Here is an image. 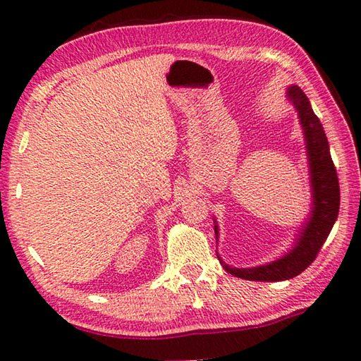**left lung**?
Returning <instances> with one entry per match:
<instances>
[{"instance_id": "8db88e82", "label": "left lung", "mask_w": 361, "mask_h": 361, "mask_svg": "<svg viewBox=\"0 0 361 361\" xmlns=\"http://www.w3.org/2000/svg\"><path fill=\"white\" fill-rule=\"evenodd\" d=\"M290 101L295 104L299 119L304 128L305 141H307V153L310 161L312 173V192L313 208L312 216L304 226L298 243L288 255L282 259L274 260L271 264L260 265L255 268H231L220 260L225 270L240 279L248 281H286L302 273L323 247L327 235L338 217L340 209V185L336 169L329 150V142L323 126L318 116L313 113L307 96L298 87H290L287 91ZM216 235H217V226Z\"/></svg>"}]
</instances>
